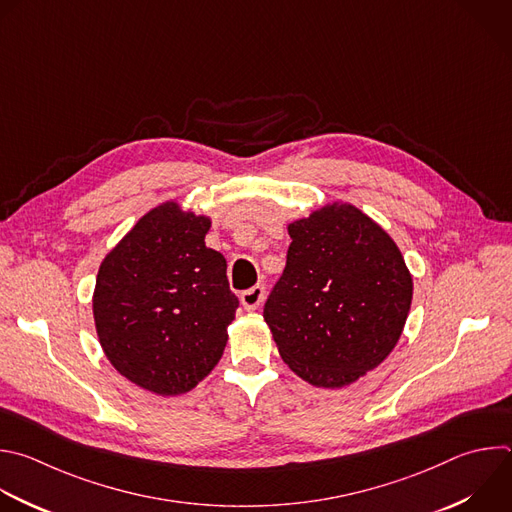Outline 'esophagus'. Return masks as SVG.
I'll return each mask as SVG.
<instances>
[{"label":"esophagus","mask_w":512,"mask_h":512,"mask_svg":"<svg viewBox=\"0 0 512 512\" xmlns=\"http://www.w3.org/2000/svg\"><path fill=\"white\" fill-rule=\"evenodd\" d=\"M265 299V287L263 285H253L251 289H245L241 293V303L245 309H257Z\"/></svg>","instance_id":"34e87169"}]
</instances>
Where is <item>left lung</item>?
I'll list each match as a JSON object with an SVG mask.
<instances>
[{"label": "left lung", "instance_id": "8db88e82", "mask_svg": "<svg viewBox=\"0 0 512 512\" xmlns=\"http://www.w3.org/2000/svg\"><path fill=\"white\" fill-rule=\"evenodd\" d=\"M283 275L263 317L283 362L305 382L342 388L398 344L412 277L390 235L352 205H327L289 225Z\"/></svg>", "mask_w": 512, "mask_h": 512}]
</instances>
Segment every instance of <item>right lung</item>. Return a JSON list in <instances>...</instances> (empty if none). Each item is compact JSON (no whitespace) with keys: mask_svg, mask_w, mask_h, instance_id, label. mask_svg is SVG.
I'll return each mask as SVG.
<instances>
[{"mask_svg":"<svg viewBox=\"0 0 512 512\" xmlns=\"http://www.w3.org/2000/svg\"><path fill=\"white\" fill-rule=\"evenodd\" d=\"M207 217L164 203L106 255L94 321L110 364L158 396L193 390L221 360L239 307L225 257L205 245Z\"/></svg>","mask_w":512,"mask_h":512,"instance_id":"add662e5","label":"right lung"}]
</instances>
